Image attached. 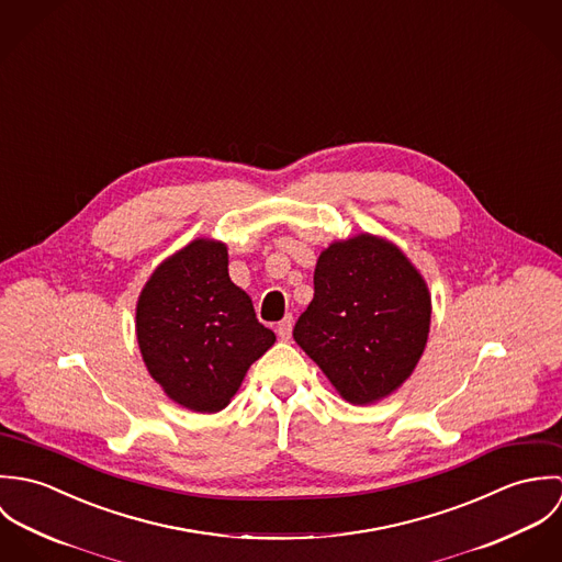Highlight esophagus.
<instances>
[{
	"mask_svg": "<svg viewBox=\"0 0 562 562\" xmlns=\"http://www.w3.org/2000/svg\"><path fill=\"white\" fill-rule=\"evenodd\" d=\"M292 326H294V318L292 316H285L283 321L277 324V335L285 341V339H290V335H292Z\"/></svg>",
	"mask_w": 562,
	"mask_h": 562,
	"instance_id": "esophagus-1",
	"label": "esophagus"
}]
</instances>
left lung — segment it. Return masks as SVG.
Wrapping results in <instances>:
<instances>
[{"mask_svg":"<svg viewBox=\"0 0 562 562\" xmlns=\"http://www.w3.org/2000/svg\"><path fill=\"white\" fill-rule=\"evenodd\" d=\"M430 328V294L392 241L361 234L322 250L314 301L296 344L352 404L390 396L417 366Z\"/></svg>","mask_w":562,"mask_h":562,"instance_id":"left-lung-1","label":"left lung"}]
</instances>
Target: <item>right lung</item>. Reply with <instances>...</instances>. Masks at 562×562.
<instances>
[{
	"mask_svg": "<svg viewBox=\"0 0 562 562\" xmlns=\"http://www.w3.org/2000/svg\"><path fill=\"white\" fill-rule=\"evenodd\" d=\"M227 266L225 244L190 241L151 274L136 307L149 374L168 398L201 413L225 408L277 339Z\"/></svg>",
	"mask_w": 562,
	"mask_h": 562,
	"instance_id": "right-lung-1",
	"label": "right lung"
}]
</instances>
